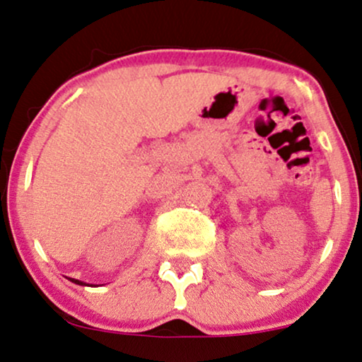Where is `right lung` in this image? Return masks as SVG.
I'll return each instance as SVG.
<instances>
[{
  "label": "right lung",
  "instance_id": "right-lung-1",
  "mask_svg": "<svg viewBox=\"0 0 362 362\" xmlns=\"http://www.w3.org/2000/svg\"><path fill=\"white\" fill-rule=\"evenodd\" d=\"M70 281H71V282H75V284H78V286H88V284L81 282V281H78V279H71V277H70Z\"/></svg>",
  "mask_w": 362,
  "mask_h": 362
}]
</instances>
